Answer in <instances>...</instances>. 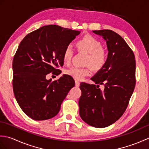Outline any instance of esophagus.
I'll return each instance as SVG.
<instances>
[{"mask_svg": "<svg viewBox=\"0 0 149 149\" xmlns=\"http://www.w3.org/2000/svg\"><path fill=\"white\" fill-rule=\"evenodd\" d=\"M79 86H80L79 82L75 81V86H76V87H79Z\"/></svg>", "mask_w": 149, "mask_h": 149, "instance_id": "34e87169", "label": "esophagus"}]
</instances>
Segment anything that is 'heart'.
<instances>
[{
  "label": "heart",
  "instance_id": "1",
  "mask_svg": "<svg viewBox=\"0 0 149 149\" xmlns=\"http://www.w3.org/2000/svg\"><path fill=\"white\" fill-rule=\"evenodd\" d=\"M77 48L79 51H83L88 54L86 64L90 65L93 70H98L102 68L106 61V54L102 49V43L95 38L86 35L78 40L76 43ZM74 50L70 45L65 47L63 53V60L66 65L71 62ZM90 68H80L73 66L66 70V74L77 81H81L90 74Z\"/></svg>",
  "mask_w": 149,
  "mask_h": 149
}]
</instances>
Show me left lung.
Instances as JSON below:
<instances>
[{"label":"left lung","mask_w":149,"mask_h":149,"mask_svg":"<svg viewBox=\"0 0 149 149\" xmlns=\"http://www.w3.org/2000/svg\"><path fill=\"white\" fill-rule=\"evenodd\" d=\"M106 41L108 54L105 65L91 78L95 84H80L79 115L88 125L103 128L115 123L127 108L135 87L133 52L122 36L111 30L93 31ZM104 84L101 91L99 84Z\"/></svg>","instance_id":"1"}]
</instances>
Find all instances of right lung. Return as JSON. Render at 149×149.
Listing matches in <instances>:
<instances>
[{
    "label": "right lung",
    "mask_w": 149,
    "mask_h": 149,
    "mask_svg": "<svg viewBox=\"0 0 149 149\" xmlns=\"http://www.w3.org/2000/svg\"><path fill=\"white\" fill-rule=\"evenodd\" d=\"M80 31L56 25L43 26L22 40L13 60V88L22 110L34 120L58 115L63 100L75 86L73 78L63 74L58 81L47 80V74L58 75L63 53Z\"/></svg>",
    "instance_id": "obj_1"
}]
</instances>
